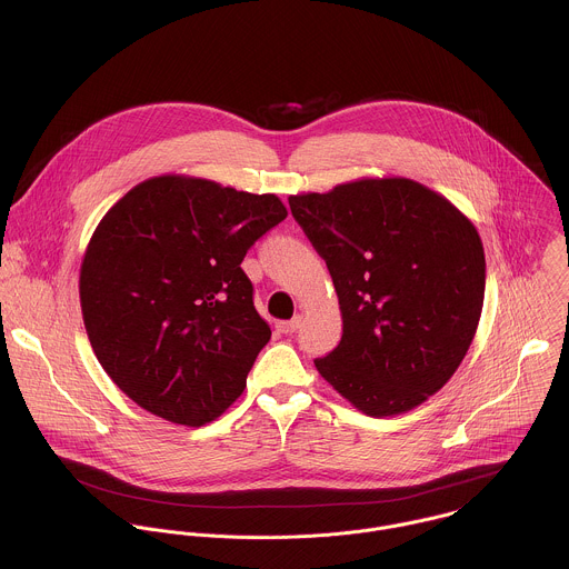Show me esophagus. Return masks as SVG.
<instances>
[{"label": "esophagus", "mask_w": 569, "mask_h": 569, "mask_svg": "<svg viewBox=\"0 0 569 569\" xmlns=\"http://www.w3.org/2000/svg\"><path fill=\"white\" fill-rule=\"evenodd\" d=\"M302 326V316H296L293 320H287V322H280L278 328H280V332H296L298 328Z\"/></svg>", "instance_id": "1"}]
</instances>
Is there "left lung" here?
I'll list each match as a JSON object with an SVG mask.
<instances>
[{
  "label": "left lung",
  "instance_id": "1",
  "mask_svg": "<svg viewBox=\"0 0 569 569\" xmlns=\"http://www.w3.org/2000/svg\"><path fill=\"white\" fill-rule=\"evenodd\" d=\"M289 206L326 260L343 322L318 372L372 418L425 403L480 325L487 260L471 219L407 177H363Z\"/></svg>",
  "mask_w": 569,
  "mask_h": 569
}]
</instances>
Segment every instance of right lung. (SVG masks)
Instances as JSON below:
<instances>
[{"mask_svg":"<svg viewBox=\"0 0 569 569\" xmlns=\"http://www.w3.org/2000/svg\"><path fill=\"white\" fill-rule=\"evenodd\" d=\"M284 219L276 194L188 174L151 177L109 208L82 256V322L133 403L201 427L243 395L271 328L241 262Z\"/></svg>","mask_w":569,"mask_h":569,"instance_id":"obj_1","label":"right lung"}]
</instances>
